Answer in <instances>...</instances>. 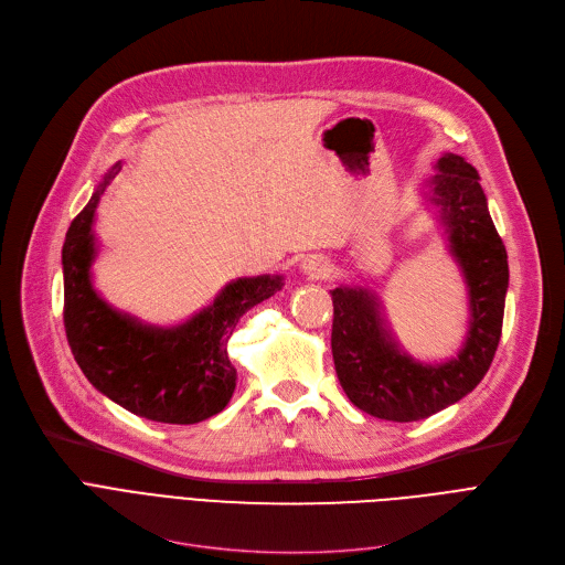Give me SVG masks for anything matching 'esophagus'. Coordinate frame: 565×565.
Returning <instances> with one entry per match:
<instances>
[{
	"label": "esophagus",
	"mask_w": 565,
	"mask_h": 565,
	"mask_svg": "<svg viewBox=\"0 0 565 565\" xmlns=\"http://www.w3.org/2000/svg\"><path fill=\"white\" fill-rule=\"evenodd\" d=\"M302 270L311 277H324L330 273V263L324 260V256H318V254H309L305 260H302Z\"/></svg>",
	"instance_id": "1"
}]
</instances>
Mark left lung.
I'll return each instance as SVG.
<instances>
[{
	"label": "left lung",
	"instance_id": "left-lung-1",
	"mask_svg": "<svg viewBox=\"0 0 565 565\" xmlns=\"http://www.w3.org/2000/svg\"><path fill=\"white\" fill-rule=\"evenodd\" d=\"M435 169L424 190L437 207L469 292V330L456 358L441 364L412 360L396 343L373 290H330L332 354L341 387L354 407L384 422H419L458 403L488 373L501 337L509 256L488 213L481 178L456 153H444Z\"/></svg>",
	"mask_w": 565,
	"mask_h": 565
}]
</instances>
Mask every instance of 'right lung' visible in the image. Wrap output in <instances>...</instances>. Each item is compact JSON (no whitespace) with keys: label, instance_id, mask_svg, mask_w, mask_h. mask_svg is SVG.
<instances>
[{"label":"right lung","instance_id":"add662e5","mask_svg":"<svg viewBox=\"0 0 565 565\" xmlns=\"http://www.w3.org/2000/svg\"><path fill=\"white\" fill-rule=\"evenodd\" d=\"M121 171L116 162L84 211L71 222L62 249L64 328L75 362L94 387L137 417L160 424H199L222 412L235 390L226 343L258 302L284 286L279 275L235 279L175 328H153L111 309L92 284L94 220L105 188Z\"/></svg>","mask_w":565,"mask_h":565}]
</instances>
